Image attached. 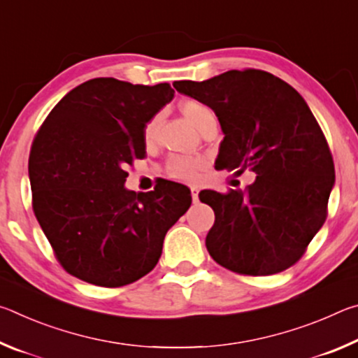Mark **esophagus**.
<instances>
[{"instance_id": "34e87169", "label": "esophagus", "mask_w": 358, "mask_h": 358, "mask_svg": "<svg viewBox=\"0 0 358 358\" xmlns=\"http://www.w3.org/2000/svg\"><path fill=\"white\" fill-rule=\"evenodd\" d=\"M191 196L194 202H199V187L197 186H191Z\"/></svg>"}]
</instances>
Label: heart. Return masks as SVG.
<instances>
[{
  "mask_svg": "<svg viewBox=\"0 0 358 358\" xmlns=\"http://www.w3.org/2000/svg\"><path fill=\"white\" fill-rule=\"evenodd\" d=\"M180 108H181V113L185 115V118L189 121L192 126H196L197 129L203 124L205 120L213 117V112H211L210 107L194 99H187L185 102H181ZM155 129H156V118H151L148 123L143 126L145 143H151V141H153ZM202 167H203L202 159H191V157H185V156H171L167 161L166 172L172 180L191 181L197 177Z\"/></svg>",
  "mask_w": 358,
  "mask_h": 358,
  "instance_id": "b5f03b06",
  "label": "heart"
}]
</instances>
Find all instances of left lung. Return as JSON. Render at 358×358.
Segmentation results:
<instances>
[{
  "mask_svg": "<svg viewBox=\"0 0 358 358\" xmlns=\"http://www.w3.org/2000/svg\"><path fill=\"white\" fill-rule=\"evenodd\" d=\"M173 87L220 120L217 169L235 177L256 173L245 189L199 194L215 211L205 240L210 256L248 276L275 275L299 262L327 220L335 183L329 143L305 99L260 69H234Z\"/></svg>",
  "mask_w": 358,
  "mask_h": 358,
  "instance_id": "left-lung-1",
  "label": "left lung"
}]
</instances>
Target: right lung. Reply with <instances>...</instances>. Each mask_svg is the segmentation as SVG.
<instances>
[{"mask_svg": "<svg viewBox=\"0 0 358 358\" xmlns=\"http://www.w3.org/2000/svg\"><path fill=\"white\" fill-rule=\"evenodd\" d=\"M173 93L169 83L92 78L42 123L28 161L33 211L69 275L101 287L141 280L189 208L186 186L173 181L150 192L124 187L126 167L145 155L143 126Z\"/></svg>", "mask_w": 358, "mask_h": 358, "instance_id": "1", "label": "right lung"}]
</instances>
